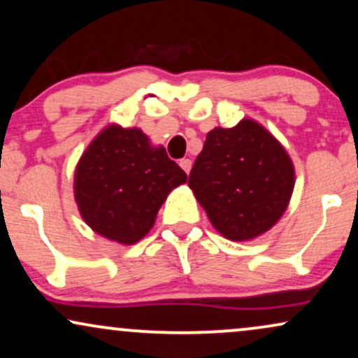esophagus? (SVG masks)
Masks as SVG:
<instances>
[{"instance_id": "1", "label": "esophagus", "mask_w": 358, "mask_h": 358, "mask_svg": "<svg viewBox=\"0 0 358 358\" xmlns=\"http://www.w3.org/2000/svg\"><path fill=\"white\" fill-rule=\"evenodd\" d=\"M180 166H182L187 173H189V170H192V160H189V158H182V160H180Z\"/></svg>"}]
</instances>
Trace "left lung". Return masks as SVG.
Wrapping results in <instances>:
<instances>
[{"label":"left lung","instance_id":"1","mask_svg":"<svg viewBox=\"0 0 358 358\" xmlns=\"http://www.w3.org/2000/svg\"><path fill=\"white\" fill-rule=\"evenodd\" d=\"M188 187L224 238L246 241L273 228L294 189V166L264 127L244 119L216 127L189 171Z\"/></svg>","mask_w":358,"mask_h":358}]
</instances>
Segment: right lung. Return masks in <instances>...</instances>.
<instances>
[{
	"instance_id": "right-lung-1",
	"label": "right lung",
	"mask_w": 358,
	"mask_h": 358,
	"mask_svg": "<svg viewBox=\"0 0 358 358\" xmlns=\"http://www.w3.org/2000/svg\"><path fill=\"white\" fill-rule=\"evenodd\" d=\"M185 182L187 173L142 130L108 125L80 157L74 194L94 231L134 244L150 231L171 189Z\"/></svg>"
}]
</instances>
